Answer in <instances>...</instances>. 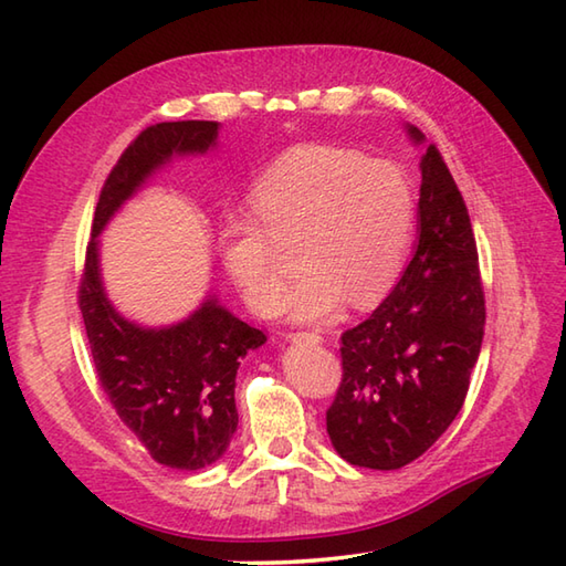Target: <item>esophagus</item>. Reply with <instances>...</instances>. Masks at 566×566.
I'll list each match as a JSON object with an SVG mask.
<instances>
[{
	"label": "esophagus",
	"mask_w": 566,
	"mask_h": 566,
	"mask_svg": "<svg viewBox=\"0 0 566 566\" xmlns=\"http://www.w3.org/2000/svg\"><path fill=\"white\" fill-rule=\"evenodd\" d=\"M290 338L294 343H321L323 335L318 331H296V333L290 335Z\"/></svg>",
	"instance_id": "esophagus-1"
}]
</instances>
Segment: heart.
Listing matches in <instances>:
<instances>
[{"mask_svg": "<svg viewBox=\"0 0 566 566\" xmlns=\"http://www.w3.org/2000/svg\"><path fill=\"white\" fill-rule=\"evenodd\" d=\"M252 219H228L219 231L226 270L245 302L272 314L286 268L272 240L298 243L304 276L284 298L296 318H323L347 302L369 306L387 294L411 248L416 189L401 165L369 160L340 146L284 153L248 195Z\"/></svg>", "mask_w": 566, "mask_h": 566, "instance_id": "obj_1", "label": "heart"}]
</instances>
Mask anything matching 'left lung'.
Listing matches in <instances>:
<instances>
[{
	"mask_svg": "<svg viewBox=\"0 0 566 566\" xmlns=\"http://www.w3.org/2000/svg\"><path fill=\"white\" fill-rule=\"evenodd\" d=\"M420 175L416 252L371 316L340 335L343 379L326 411L343 460L381 472L411 464L450 428L484 338L472 221L432 143Z\"/></svg>",
	"mask_w": 566,
	"mask_h": 566,
	"instance_id": "obj_1",
	"label": "left lung"
}]
</instances>
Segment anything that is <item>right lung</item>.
I'll return each instance as SVG.
<instances>
[{"label":"right lung","mask_w":566,"mask_h":566,"mask_svg":"<svg viewBox=\"0 0 566 566\" xmlns=\"http://www.w3.org/2000/svg\"><path fill=\"white\" fill-rule=\"evenodd\" d=\"M216 122H165L140 130L102 187L92 221L77 304L99 387L124 426L155 462L201 469L219 460L238 428L235 371L240 357L268 335L209 298L170 328L128 323L106 302L97 264V235L112 213L175 153L209 150Z\"/></svg>","instance_id":"1"}]
</instances>
